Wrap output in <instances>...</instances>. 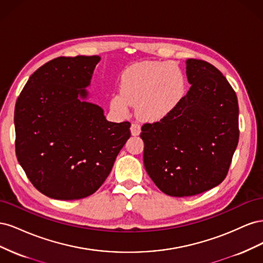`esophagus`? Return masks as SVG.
I'll use <instances>...</instances> for the list:
<instances>
[{
	"label": "esophagus",
	"instance_id": "esophagus-1",
	"mask_svg": "<svg viewBox=\"0 0 263 263\" xmlns=\"http://www.w3.org/2000/svg\"><path fill=\"white\" fill-rule=\"evenodd\" d=\"M130 132H132V135L133 136H138V135L140 134L141 132V126L137 123H134L132 124L130 126Z\"/></svg>",
	"mask_w": 263,
	"mask_h": 263
}]
</instances>
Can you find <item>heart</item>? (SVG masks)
Listing matches in <instances>:
<instances>
[{
    "mask_svg": "<svg viewBox=\"0 0 263 263\" xmlns=\"http://www.w3.org/2000/svg\"><path fill=\"white\" fill-rule=\"evenodd\" d=\"M186 93V79L172 62L142 61L127 67L119 79V91L110 97V109L118 115L136 113L146 122H159L178 108Z\"/></svg>",
    "mask_w": 263,
    "mask_h": 263,
    "instance_id": "1",
    "label": "heart"
}]
</instances>
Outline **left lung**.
Returning <instances> with one entry per match:
<instances>
[{"instance_id": "left-lung-1", "label": "left lung", "mask_w": 263, "mask_h": 263, "mask_svg": "<svg viewBox=\"0 0 263 263\" xmlns=\"http://www.w3.org/2000/svg\"><path fill=\"white\" fill-rule=\"evenodd\" d=\"M189 92L162 121L141 127L144 163L166 195L184 197L209 191L226 178L239 140L237 95L211 63L186 60Z\"/></svg>"}]
</instances>
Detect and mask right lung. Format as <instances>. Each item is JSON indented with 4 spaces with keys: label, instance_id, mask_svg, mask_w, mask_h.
Here are the masks:
<instances>
[{
    "label": "right lung",
    "instance_id": "1",
    "mask_svg": "<svg viewBox=\"0 0 263 263\" xmlns=\"http://www.w3.org/2000/svg\"><path fill=\"white\" fill-rule=\"evenodd\" d=\"M99 55L58 57L30 76L14 112L15 153L39 192L79 200L97 192L130 137V123L106 121L86 102Z\"/></svg>",
    "mask_w": 263,
    "mask_h": 263
}]
</instances>
